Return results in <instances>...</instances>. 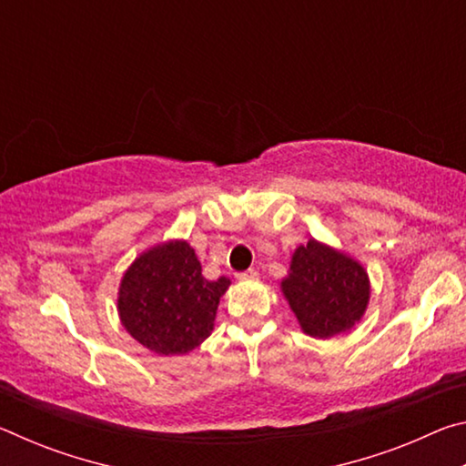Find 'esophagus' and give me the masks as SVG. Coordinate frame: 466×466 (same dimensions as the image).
<instances>
[{"label":"esophagus","mask_w":466,"mask_h":466,"mask_svg":"<svg viewBox=\"0 0 466 466\" xmlns=\"http://www.w3.org/2000/svg\"><path fill=\"white\" fill-rule=\"evenodd\" d=\"M257 278H258V271H255V269L236 273V279H238V281H250V279H257Z\"/></svg>","instance_id":"1"}]
</instances>
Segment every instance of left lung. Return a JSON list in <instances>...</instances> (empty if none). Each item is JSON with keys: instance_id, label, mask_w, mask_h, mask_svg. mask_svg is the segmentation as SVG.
<instances>
[{"instance_id": "left-lung-1", "label": "left lung", "mask_w": 466, "mask_h": 466, "mask_svg": "<svg viewBox=\"0 0 466 466\" xmlns=\"http://www.w3.org/2000/svg\"><path fill=\"white\" fill-rule=\"evenodd\" d=\"M281 291L306 335L329 339L364 317L370 279L364 267L319 240L298 247Z\"/></svg>"}]
</instances>
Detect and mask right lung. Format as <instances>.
I'll return each mask as SVG.
<instances>
[{"label":"right lung","mask_w":466,"mask_h":466,"mask_svg":"<svg viewBox=\"0 0 466 466\" xmlns=\"http://www.w3.org/2000/svg\"><path fill=\"white\" fill-rule=\"evenodd\" d=\"M228 286V278H203L188 242L170 240L139 255L123 275L119 317L127 333L149 351L187 353L211 335Z\"/></svg>","instance_id":"right-lung-1"}]
</instances>
